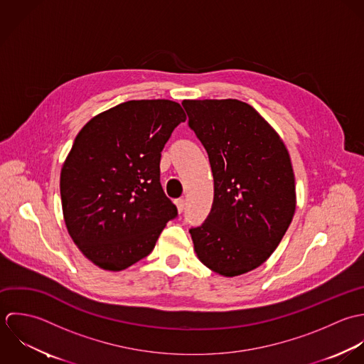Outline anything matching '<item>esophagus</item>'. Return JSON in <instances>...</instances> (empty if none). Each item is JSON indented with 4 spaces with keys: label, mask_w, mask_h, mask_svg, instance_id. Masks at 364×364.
Instances as JSON below:
<instances>
[{
    "label": "esophagus",
    "mask_w": 364,
    "mask_h": 364,
    "mask_svg": "<svg viewBox=\"0 0 364 364\" xmlns=\"http://www.w3.org/2000/svg\"><path fill=\"white\" fill-rule=\"evenodd\" d=\"M176 205H177V211H178V213H183L184 208H186V200H183V198L177 200V201H176Z\"/></svg>",
    "instance_id": "1"
}]
</instances>
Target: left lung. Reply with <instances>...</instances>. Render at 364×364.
<instances>
[{
    "mask_svg": "<svg viewBox=\"0 0 364 364\" xmlns=\"http://www.w3.org/2000/svg\"><path fill=\"white\" fill-rule=\"evenodd\" d=\"M188 127L205 147L214 176V203L191 228L198 259L225 277L263 264L282 242L295 213V180L279 134L239 100H184Z\"/></svg>",
    "mask_w": 364,
    "mask_h": 364,
    "instance_id": "8db88e82",
    "label": "left lung"
}]
</instances>
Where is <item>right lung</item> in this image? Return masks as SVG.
<instances>
[{"label":"right lung","instance_id":"right-lung-1","mask_svg":"<svg viewBox=\"0 0 364 364\" xmlns=\"http://www.w3.org/2000/svg\"><path fill=\"white\" fill-rule=\"evenodd\" d=\"M186 121L170 100H134L90 119L60 173L63 217L95 266L121 272L146 257L177 217L160 184L161 150Z\"/></svg>","mask_w":364,"mask_h":364}]
</instances>
